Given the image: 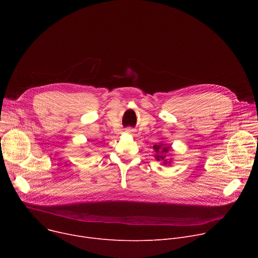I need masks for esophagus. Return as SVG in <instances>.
Masks as SVG:
<instances>
[{"instance_id":"1","label":"esophagus","mask_w":258,"mask_h":258,"mask_svg":"<svg viewBox=\"0 0 258 258\" xmlns=\"http://www.w3.org/2000/svg\"><path fill=\"white\" fill-rule=\"evenodd\" d=\"M126 132H128V133H131V132H132V130H131V128H127V130H126Z\"/></svg>"}]
</instances>
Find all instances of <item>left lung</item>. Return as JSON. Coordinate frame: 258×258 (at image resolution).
Segmentation results:
<instances>
[{
    "instance_id": "8db88e82",
    "label": "left lung",
    "mask_w": 258,
    "mask_h": 258,
    "mask_svg": "<svg viewBox=\"0 0 258 258\" xmlns=\"http://www.w3.org/2000/svg\"><path fill=\"white\" fill-rule=\"evenodd\" d=\"M154 151H155V158L158 161H161L163 165H170L171 159L168 158L169 152L171 150V147L167 146L166 144H158L153 146ZM172 151V150H171Z\"/></svg>"
}]
</instances>
